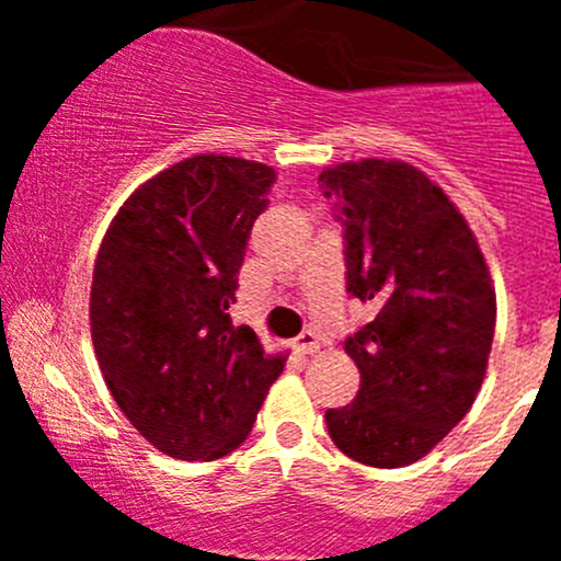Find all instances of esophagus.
Segmentation results:
<instances>
[{"mask_svg":"<svg viewBox=\"0 0 561 561\" xmlns=\"http://www.w3.org/2000/svg\"><path fill=\"white\" fill-rule=\"evenodd\" d=\"M296 350H298V353H301V355H314L317 350H320V339H317V333L304 331L301 336H298Z\"/></svg>","mask_w":561,"mask_h":561,"instance_id":"34e87169","label":"esophagus"}]
</instances>
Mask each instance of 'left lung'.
Returning a JSON list of instances; mask_svg holds the SVG:
<instances>
[{"label":"left lung","mask_w":561,"mask_h":561,"mask_svg":"<svg viewBox=\"0 0 561 561\" xmlns=\"http://www.w3.org/2000/svg\"><path fill=\"white\" fill-rule=\"evenodd\" d=\"M317 181L344 228L347 293L377 312L344 342L360 388L325 410L328 434L355 461L407 467L483 386L496 322L489 265L461 211L410 162H342Z\"/></svg>","instance_id":"left-lung-1"}]
</instances>
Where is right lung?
<instances>
[{"label": "right lung", "instance_id": "right-lung-1", "mask_svg": "<svg viewBox=\"0 0 561 561\" xmlns=\"http://www.w3.org/2000/svg\"><path fill=\"white\" fill-rule=\"evenodd\" d=\"M274 181V168L241 157L175 162L124 201L94 260L89 320L107 390L181 461L239 448L285 369L228 314Z\"/></svg>", "mask_w": 561, "mask_h": 561}]
</instances>
